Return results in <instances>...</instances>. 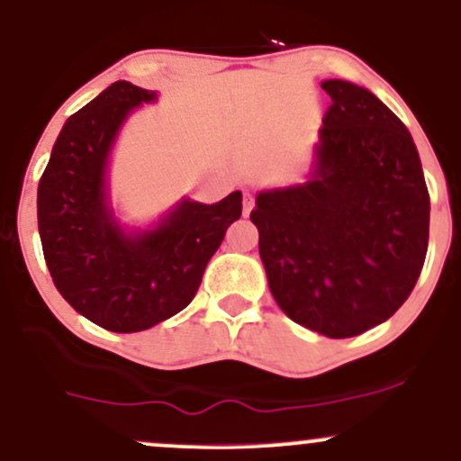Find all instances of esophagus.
<instances>
[{
    "instance_id": "obj_1",
    "label": "esophagus",
    "mask_w": 461,
    "mask_h": 461,
    "mask_svg": "<svg viewBox=\"0 0 461 461\" xmlns=\"http://www.w3.org/2000/svg\"><path fill=\"white\" fill-rule=\"evenodd\" d=\"M251 210H253V197L247 193V194H245V214L251 212Z\"/></svg>"
}]
</instances>
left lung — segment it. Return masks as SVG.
Instances as JSON below:
<instances>
[{"mask_svg": "<svg viewBox=\"0 0 461 461\" xmlns=\"http://www.w3.org/2000/svg\"><path fill=\"white\" fill-rule=\"evenodd\" d=\"M314 168L305 184L262 190L251 212L277 305L327 338L388 321L422 271L429 193L411 134L373 93L325 79Z\"/></svg>", "mask_w": 461, "mask_h": 461, "instance_id": "obj_1", "label": "left lung"}]
</instances>
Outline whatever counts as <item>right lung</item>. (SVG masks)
I'll return each instance as SVG.
<instances>
[{"label":"right lung","mask_w":461,"mask_h":461,"mask_svg":"<svg viewBox=\"0 0 461 461\" xmlns=\"http://www.w3.org/2000/svg\"><path fill=\"white\" fill-rule=\"evenodd\" d=\"M156 93L119 79L58 134L39 182V234L58 293L95 325L116 333L149 330L197 294L242 193L219 203L184 197L149 230L125 231L108 197V158L130 113Z\"/></svg>","instance_id":"obj_1"}]
</instances>
